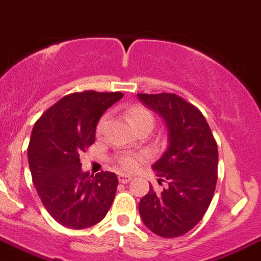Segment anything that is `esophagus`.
<instances>
[{"label":"esophagus","instance_id":"esophagus-1","mask_svg":"<svg viewBox=\"0 0 261 261\" xmlns=\"http://www.w3.org/2000/svg\"><path fill=\"white\" fill-rule=\"evenodd\" d=\"M118 179H119L120 184H128V182L132 179V176H129V174H125V173H119L118 174Z\"/></svg>","mask_w":261,"mask_h":261}]
</instances>
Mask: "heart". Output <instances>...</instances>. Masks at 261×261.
I'll list each match as a JSON object with an SVG mask.
<instances>
[{
	"mask_svg": "<svg viewBox=\"0 0 261 261\" xmlns=\"http://www.w3.org/2000/svg\"><path fill=\"white\" fill-rule=\"evenodd\" d=\"M127 117L133 128L142 124V123H152L153 124V122H154L152 113H150L148 109H146L144 107L141 106L132 107L127 113ZM107 120H108V117H107V115L100 118L98 125H96V133L100 134L101 132H103L104 127H106L107 124ZM142 158H143V154H138V153H127V154H123L120 155V157H118L117 162L123 170L130 171L137 167V165H138V162Z\"/></svg>",
	"mask_w": 261,
	"mask_h": 261,
	"instance_id": "1",
	"label": "heart"
}]
</instances>
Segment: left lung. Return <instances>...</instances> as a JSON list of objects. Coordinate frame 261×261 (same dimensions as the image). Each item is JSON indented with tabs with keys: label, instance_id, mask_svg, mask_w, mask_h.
I'll return each mask as SVG.
<instances>
[{
	"label": "left lung",
	"instance_id": "left-lung-1",
	"mask_svg": "<svg viewBox=\"0 0 261 261\" xmlns=\"http://www.w3.org/2000/svg\"><path fill=\"white\" fill-rule=\"evenodd\" d=\"M139 100L163 118L168 147L152 166L158 184L139 202L142 221L162 238H178L202 219L214 196L219 152L203 114L193 104L171 93L137 94Z\"/></svg>",
	"mask_w": 261,
	"mask_h": 261
}]
</instances>
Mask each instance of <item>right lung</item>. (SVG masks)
I'll return each mask as SVG.
<instances>
[{"mask_svg": "<svg viewBox=\"0 0 261 261\" xmlns=\"http://www.w3.org/2000/svg\"><path fill=\"white\" fill-rule=\"evenodd\" d=\"M122 98L119 91L69 94L35 123L28 148L32 182L42 205L63 226L87 229L100 222L111 208L117 174L83 172L79 155L95 142L104 112Z\"/></svg>", "mask_w": 261, "mask_h": 261, "instance_id": "right-lung-1", "label": "right lung"}]
</instances>
